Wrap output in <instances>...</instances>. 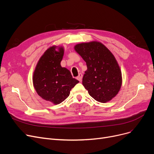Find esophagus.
I'll return each mask as SVG.
<instances>
[{
    "instance_id": "esophagus-1",
    "label": "esophagus",
    "mask_w": 154,
    "mask_h": 154,
    "mask_svg": "<svg viewBox=\"0 0 154 154\" xmlns=\"http://www.w3.org/2000/svg\"><path fill=\"white\" fill-rule=\"evenodd\" d=\"M77 80H79V81L81 82L82 81V74H79L78 77H77Z\"/></svg>"
}]
</instances>
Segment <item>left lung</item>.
<instances>
[{"mask_svg":"<svg viewBox=\"0 0 154 154\" xmlns=\"http://www.w3.org/2000/svg\"><path fill=\"white\" fill-rule=\"evenodd\" d=\"M74 49L87 64L82 84L88 94L101 103L115 97L121 88L122 78L114 55L97 41L78 44Z\"/></svg>","mask_w":154,"mask_h":154,"instance_id":"1","label":"left lung"}]
</instances>
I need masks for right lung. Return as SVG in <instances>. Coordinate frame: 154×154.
<instances>
[{
  "label": "right lung",
  "mask_w": 154,
  "mask_h": 154,
  "mask_svg": "<svg viewBox=\"0 0 154 154\" xmlns=\"http://www.w3.org/2000/svg\"><path fill=\"white\" fill-rule=\"evenodd\" d=\"M63 53L62 46L47 48L38 61L32 77L38 95L55 105L66 100L72 88L79 82L67 69L62 67Z\"/></svg>",
  "instance_id": "add662e5"
}]
</instances>
